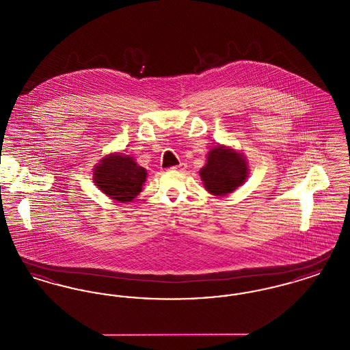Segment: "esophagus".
Segmentation results:
<instances>
[{"instance_id":"esophagus-1","label":"esophagus","mask_w":350,"mask_h":350,"mask_svg":"<svg viewBox=\"0 0 350 350\" xmlns=\"http://www.w3.org/2000/svg\"><path fill=\"white\" fill-rule=\"evenodd\" d=\"M172 169H174V170H185V169H186V164H185V163H181L180 165H177V167H173Z\"/></svg>"}]
</instances>
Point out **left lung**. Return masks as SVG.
Masks as SVG:
<instances>
[{
    "mask_svg": "<svg viewBox=\"0 0 350 350\" xmlns=\"http://www.w3.org/2000/svg\"><path fill=\"white\" fill-rule=\"evenodd\" d=\"M248 174L250 165L244 153L223 144L211 148L200 170L204 189L217 197L233 193L245 183Z\"/></svg>",
    "mask_w": 350,
    "mask_h": 350,
    "instance_id": "left-lung-1",
    "label": "left lung"
}]
</instances>
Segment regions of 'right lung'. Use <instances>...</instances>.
I'll use <instances>...</instances> for the list:
<instances>
[{
	"label": "right lung",
	"mask_w": 350,
	"mask_h": 350,
	"mask_svg": "<svg viewBox=\"0 0 350 350\" xmlns=\"http://www.w3.org/2000/svg\"><path fill=\"white\" fill-rule=\"evenodd\" d=\"M147 180V169L140 167L133 156L109 153L93 169V181L110 200L131 202L142 191Z\"/></svg>",
	"instance_id": "add662e5"
}]
</instances>
